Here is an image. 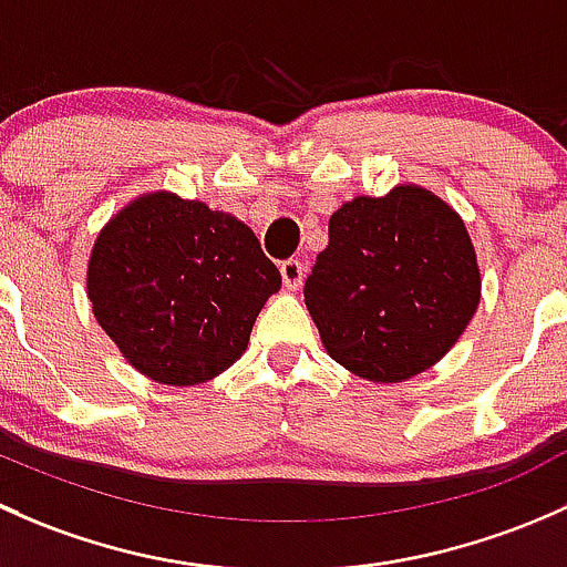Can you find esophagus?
I'll use <instances>...</instances> for the list:
<instances>
[{
  "label": "esophagus",
  "mask_w": 567,
  "mask_h": 567,
  "mask_svg": "<svg viewBox=\"0 0 567 567\" xmlns=\"http://www.w3.org/2000/svg\"><path fill=\"white\" fill-rule=\"evenodd\" d=\"M281 278L286 289H300L302 278H306V265L300 259H286L281 265Z\"/></svg>",
  "instance_id": "obj_1"
}]
</instances>
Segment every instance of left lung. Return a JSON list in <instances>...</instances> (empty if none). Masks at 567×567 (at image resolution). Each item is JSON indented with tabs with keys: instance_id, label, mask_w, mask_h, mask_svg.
Returning a JSON list of instances; mask_svg holds the SVG:
<instances>
[{
	"instance_id": "obj_1",
	"label": "left lung",
	"mask_w": 567,
	"mask_h": 567,
	"mask_svg": "<svg viewBox=\"0 0 567 567\" xmlns=\"http://www.w3.org/2000/svg\"><path fill=\"white\" fill-rule=\"evenodd\" d=\"M306 306L336 363L404 382L451 352L481 302L464 220L417 185L358 196L330 218Z\"/></svg>"
}]
</instances>
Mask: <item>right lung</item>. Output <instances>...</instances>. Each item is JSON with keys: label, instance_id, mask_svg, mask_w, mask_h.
I'll return each instance as SVG.
<instances>
[{"label": "right lung", "instance_id": "1", "mask_svg": "<svg viewBox=\"0 0 567 567\" xmlns=\"http://www.w3.org/2000/svg\"><path fill=\"white\" fill-rule=\"evenodd\" d=\"M278 289L281 272L243 220L166 190L120 209L86 270L97 324L133 369L172 388L240 360Z\"/></svg>", "mask_w": 567, "mask_h": 567}]
</instances>
